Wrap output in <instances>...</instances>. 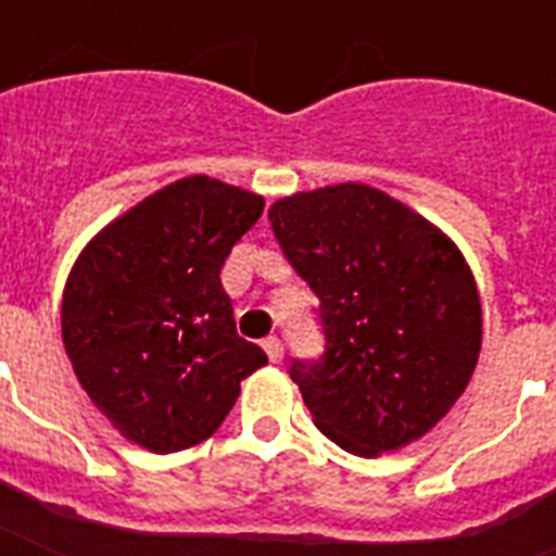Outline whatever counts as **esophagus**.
Returning <instances> with one entry per match:
<instances>
[{
    "instance_id": "obj_1",
    "label": "esophagus",
    "mask_w": 556,
    "mask_h": 556,
    "mask_svg": "<svg viewBox=\"0 0 556 556\" xmlns=\"http://www.w3.org/2000/svg\"><path fill=\"white\" fill-rule=\"evenodd\" d=\"M262 346H265V352H268L270 364H279V361H282V340L268 338L265 343H262Z\"/></svg>"
}]
</instances>
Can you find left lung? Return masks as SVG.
Segmentation results:
<instances>
[{"instance_id": "1", "label": "left lung", "mask_w": 556, "mask_h": 556, "mask_svg": "<svg viewBox=\"0 0 556 556\" xmlns=\"http://www.w3.org/2000/svg\"><path fill=\"white\" fill-rule=\"evenodd\" d=\"M268 218L320 300L326 352L291 364L317 430L366 458L421 439L462 397L482 349V303L462 251L366 185L294 192Z\"/></svg>"}]
</instances>
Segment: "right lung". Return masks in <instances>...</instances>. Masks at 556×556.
<instances>
[{
	"instance_id": "obj_1",
	"label": "right lung",
	"mask_w": 556,
	"mask_h": 556,
	"mask_svg": "<svg viewBox=\"0 0 556 556\" xmlns=\"http://www.w3.org/2000/svg\"><path fill=\"white\" fill-rule=\"evenodd\" d=\"M265 201L207 176L181 178L91 239L63 291L74 375L124 439L176 453L210 439L239 383L268 364L236 334L222 265Z\"/></svg>"
}]
</instances>
